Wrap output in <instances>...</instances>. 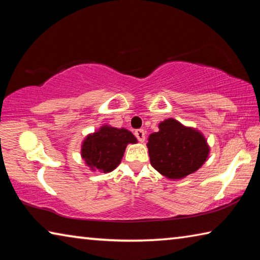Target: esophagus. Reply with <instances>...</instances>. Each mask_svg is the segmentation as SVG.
I'll return each mask as SVG.
<instances>
[{
	"mask_svg": "<svg viewBox=\"0 0 260 260\" xmlns=\"http://www.w3.org/2000/svg\"><path fill=\"white\" fill-rule=\"evenodd\" d=\"M134 135L136 136V139H138L140 142H144V140H146V132L143 129H136L134 132Z\"/></svg>",
	"mask_w": 260,
	"mask_h": 260,
	"instance_id": "1",
	"label": "esophagus"
}]
</instances>
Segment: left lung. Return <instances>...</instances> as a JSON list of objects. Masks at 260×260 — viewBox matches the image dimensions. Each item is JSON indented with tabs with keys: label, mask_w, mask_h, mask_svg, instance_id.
<instances>
[{
	"label": "left lung",
	"mask_w": 260,
	"mask_h": 260,
	"mask_svg": "<svg viewBox=\"0 0 260 260\" xmlns=\"http://www.w3.org/2000/svg\"><path fill=\"white\" fill-rule=\"evenodd\" d=\"M148 150L152 167L169 179H182L204 164L209 146L196 129L167 119L149 136Z\"/></svg>",
	"instance_id": "1"
}]
</instances>
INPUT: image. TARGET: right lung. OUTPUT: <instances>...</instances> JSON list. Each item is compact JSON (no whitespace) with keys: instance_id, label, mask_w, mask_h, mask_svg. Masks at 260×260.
Returning <instances> with one entry per match:
<instances>
[{"instance_id":"1","label":"right lung","mask_w":260,"mask_h":260,"mask_svg":"<svg viewBox=\"0 0 260 260\" xmlns=\"http://www.w3.org/2000/svg\"><path fill=\"white\" fill-rule=\"evenodd\" d=\"M128 143H136V138L129 131L103 126L83 141L81 156L91 169L111 172L120 164Z\"/></svg>"}]
</instances>
